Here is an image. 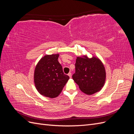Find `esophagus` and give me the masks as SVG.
<instances>
[{
  "instance_id": "obj_1",
  "label": "esophagus",
  "mask_w": 134,
  "mask_h": 134,
  "mask_svg": "<svg viewBox=\"0 0 134 134\" xmlns=\"http://www.w3.org/2000/svg\"><path fill=\"white\" fill-rule=\"evenodd\" d=\"M68 76H69L70 78H71V72H69V73H68Z\"/></svg>"
}]
</instances>
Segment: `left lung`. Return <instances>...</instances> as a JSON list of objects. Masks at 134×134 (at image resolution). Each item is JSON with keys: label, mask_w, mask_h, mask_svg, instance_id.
Returning <instances> with one entry per match:
<instances>
[{"label": "left lung", "mask_w": 134, "mask_h": 134, "mask_svg": "<svg viewBox=\"0 0 134 134\" xmlns=\"http://www.w3.org/2000/svg\"><path fill=\"white\" fill-rule=\"evenodd\" d=\"M75 72L72 79L78 85L80 91L87 95L99 92L104 86L106 72L100 60L87 55L78 56L75 63Z\"/></svg>", "instance_id": "obj_1"}]
</instances>
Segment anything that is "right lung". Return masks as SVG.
<instances>
[{"instance_id": "1", "label": "right lung", "mask_w": 134, "mask_h": 134, "mask_svg": "<svg viewBox=\"0 0 134 134\" xmlns=\"http://www.w3.org/2000/svg\"><path fill=\"white\" fill-rule=\"evenodd\" d=\"M59 54L46 55L40 60L34 72V83L40 94L48 98L57 97L69 79L58 62Z\"/></svg>"}]
</instances>
